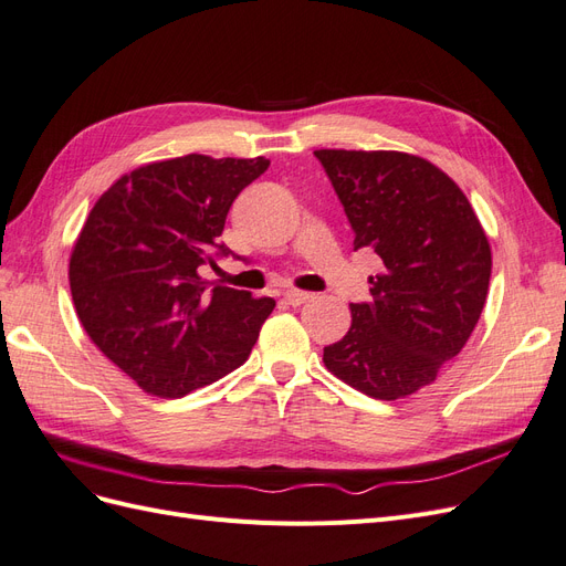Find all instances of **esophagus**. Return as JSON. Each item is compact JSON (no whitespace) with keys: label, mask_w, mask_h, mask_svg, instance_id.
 Here are the masks:
<instances>
[{"label":"esophagus","mask_w":566,"mask_h":566,"mask_svg":"<svg viewBox=\"0 0 566 566\" xmlns=\"http://www.w3.org/2000/svg\"><path fill=\"white\" fill-rule=\"evenodd\" d=\"M283 300H285L287 304L300 306V304H304V302H310V300H312V293H304V290H285V293H283Z\"/></svg>","instance_id":"esophagus-1"}]
</instances>
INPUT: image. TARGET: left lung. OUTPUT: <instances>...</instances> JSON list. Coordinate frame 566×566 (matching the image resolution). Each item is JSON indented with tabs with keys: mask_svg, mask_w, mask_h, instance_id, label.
<instances>
[{
	"mask_svg": "<svg viewBox=\"0 0 566 566\" xmlns=\"http://www.w3.org/2000/svg\"><path fill=\"white\" fill-rule=\"evenodd\" d=\"M354 229L382 260L373 302L323 349L335 378L394 401L432 385L482 316L491 245L470 200L430 160L399 150H314Z\"/></svg>",
	"mask_w": 566,
	"mask_h": 566,
	"instance_id": "obj_1",
	"label": "left lung"
}]
</instances>
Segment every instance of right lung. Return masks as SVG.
I'll use <instances>...</instances> for the list:
<instances>
[{"mask_svg":"<svg viewBox=\"0 0 566 566\" xmlns=\"http://www.w3.org/2000/svg\"><path fill=\"white\" fill-rule=\"evenodd\" d=\"M266 158L148 163L96 200L71 269L75 312L94 345L153 397L179 399L248 361L271 297L202 281L231 202Z\"/></svg>","mask_w":566,"mask_h":566,"instance_id":"add662e5","label":"right lung"}]
</instances>
